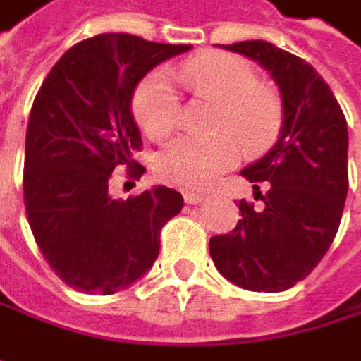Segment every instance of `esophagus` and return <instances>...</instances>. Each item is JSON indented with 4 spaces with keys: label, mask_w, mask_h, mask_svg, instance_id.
<instances>
[{
    "label": "esophagus",
    "mask_w": 361,
    "mask_h": 361,
    "mask_svg": "<svg viewBox=\"0 0 361 361\" xmlns=\"http://www.w3.org/2000/svg\"><path fill=\"white\" fill-rule=\"evenodd\" d=\"M183 200H185L188 204H198V202L204 200V194L194 192V190H183Z\"/></svg>",
    "instance_id": "1"
}]
</instances>
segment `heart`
Instances as JSON below:
<instances>
[{
  "label": "heart",
  "mask_w": 361,
  "mask_h": 361,
  "mask_svg": "<svg viewBox=\"0 0 361 361\" xmlns=\"http://www.w3.org/2000/svg\"><path fill=\"white\" fill-rule=\"evenodd\" d=\"M180 78L194 94L219 103L214 126L238 133L250 150L264 148L275 138L281 123L279 94L258 82L256 70L244 57L202 53L181 66ZM178 114L180 97L173 80L165 72L150 74L134 94V117L140 130L150 138H163L176 126ZM233 135L169 140L157 154L159 178L190 188L213 183L242 157V145Z\"/></svg>",
  "instance_id": "1"
}]
</instances>
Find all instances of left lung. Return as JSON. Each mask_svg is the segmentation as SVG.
<instances>
[{"mask_svg":"<svg viewBox=\"0 0 361 361\" xmlns=\"http://www.w3.org/2000/svg\"><path fill=\"white\" fill-rule=\"evenodd\" d=\"M258 61L275 78L283 101L279 140L242 169L254 183L269 181L264 209L240 200L242 219L227 235L211 238L216 271L231 283L275 293L306 279L331 247L347 198V121L310 63L267 41L221 45Z\"/></svg>","mask_w":361,"mask_h":361,"instance_id":"8db88e82","label":"left lung"}]
</instances>
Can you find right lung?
Returning a JSON list of instances; mask_svg holds the SVG:
<instances>
[{
	"label": "right lung",
	"instance_id": "right-lung-1",
	"mask_svg": "<svg viewBox=\"0 0 361 361\" xmlns=\"http://www.w3.org/2000/svg\"><path fill=\"white\" fill-rule=\"evenodd\" d=\"M190 49L107 32L68 49L43 80L26 128L24 207L37 246L57 277L111 295L159 256L161 229L180 213V192L157 185L128 200L109 194L114 169L138 180L142 147L134 88L161 61Z\"/></svg>",
	"mask_w": 361,
	"mask_h": 361
}]
</instances>
